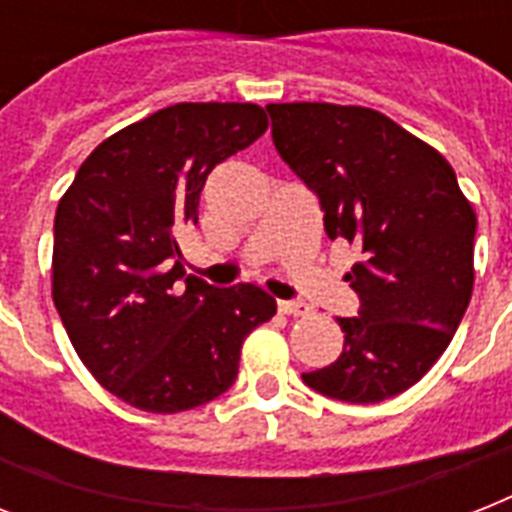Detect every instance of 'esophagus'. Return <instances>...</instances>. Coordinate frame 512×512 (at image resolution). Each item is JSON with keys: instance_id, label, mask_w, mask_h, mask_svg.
<instances>
[{"instance_id": "1", "label": "esophagus", "mask_w": 512, "mask_h": 512, "mask_svg": "<svg viewBox=\"0 0 512 512\" xmlns=\"http://www.w3.org/2000/svg\"><path fill=\"white\" fill-rule=\"evenodd\" d=\"M279 311L287 313V316H308L311 305L300 303V300H279Z\"/></svg>"}]
</instances>
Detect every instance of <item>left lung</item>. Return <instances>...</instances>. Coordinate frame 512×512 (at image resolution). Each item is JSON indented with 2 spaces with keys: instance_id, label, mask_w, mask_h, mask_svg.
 I'll use <instances>...</instances> for the list:
<instances>
[{
  "instance_id": "8db88e82",
  "label": "left lung",
  "mask_w": 512,
  "mask_h": 512,
  "mask_svg": "<svg viewBox=\"0 0 512 512\" xmlns=\"http://www.w3.org/2000/svg\"><path fill=\"white\" fill-rule=\"evenodd\" d=\"M273 146L319 196L324 231L361 249L345 281L358 316L337 319V361L308 388L377 404L412 388L452 342L473 295L476 212L452 164L380 111L271 103Z\"/></svg>"
}]
</instances>
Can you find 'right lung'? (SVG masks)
Masks as SVG:
<instances>
[{
    "label": "right lung",
    "mask_w": 512,
    "mask_h": 512,
    "mask_svg": "<svg viewBox=\"0 0 512 512\" xmlns=\"http://www.w3.org/2000/svg\"><path fill=\"white\" fill-rule=\"evenodd\" d=\"M268 130L255 103H175L92 151L55 212L52 300L92 377L124 404L177 414L231 388L241 345L273 319L255 284L185 276L175 233L207 175Z\"/></svg>",
    "instance_id": "add662e5"
}]
</instances>
